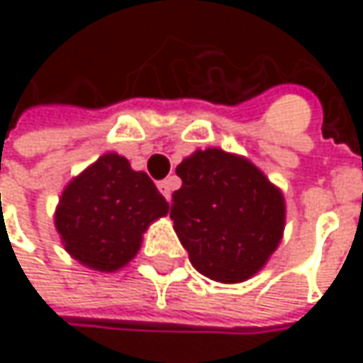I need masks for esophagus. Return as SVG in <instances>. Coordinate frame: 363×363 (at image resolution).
I'll return each instance as SVG.
<instances>
[{
	"instance_id": "34e87169",
	"label": "esophagus",
	"mask_w": 363,
	"mask_h": 363,
	"mask_svg": "<svg viewBox=\"0 0 363 363\" xmlns=\"http://www.w3.org/2000/svg\"><path fill=\"white\" fill-rule=\"evenodd\" d=\"M174 184H177V179L174 177H170V179H164V181L157 182V189L162 191V195L170 201V197H172V189H174Z\"/></svg>"
}]
</instances>
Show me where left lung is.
<instances>
[{
	"label": "left lung",
	"instance_id": "left-lung-1",
	"mask_svg": "<svg viewBox=\"0 0 363 363\" xmlns=\"http://www.w3.org/2000/svg\"><path fill=\"white\" fill-rule=\"evenodd\" d=\"M170 218L191 264L238 284L267 262L284 231V195L248 160L220 149L195 151L177 168Z\"/></svg>",
	"mask_w": 363,
	"mask_h": 363
}]
</instances>
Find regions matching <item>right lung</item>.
Segmentation results:
<instances>
[{
    "instance_id": "obj_1",
    "label": "right lung",
    "mask_w": 363,
    "mask_h": 363,
    "mask_svg": "<svg viewBox=\"0 0 363 363\" xmlns=\"http://www.w3.org/2000/svg\"><path fill=\"white\" fill-rule=\"evenodd\" d=\"M168 214V201L145 172L117 153L103 155L69 182L56 208L65 250L96 271H115L138 252L145 229Z\"/></svg>"
}]
</instances>
